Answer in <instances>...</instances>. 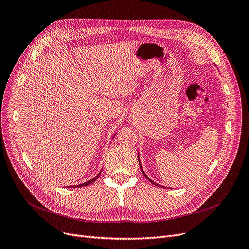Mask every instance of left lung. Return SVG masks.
<instances>
[{"label": "left lung", "mask_w": 249, "mask_h": 249, "mask_svg": "<svg viewBox=\"0 0 249 249\" xmlns=\"http://www.w3.org/2000/svg\"><path fill=\"white\" fill-rule=\"evenodd\" d=\"M137 159H139V162H140V167H141V169H142V172L143 173V176H144V177H145L146 178H148V179H149V180H150V181H151V182L153 183V185H155V186H157V187H160V186L158 185V183H156V182H154L153 180H151V179H150V178H148V176H146V174L144 173V171H143V169H142V164H141V160H140V157H139V155H137Z\"/></svg>", "instance_id": "obj_1"}]
</instances>
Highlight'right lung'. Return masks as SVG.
<instances>
[{"mask_svg": "<svg viewBox=\"0 0 249 249\" xmlns=\"http://www.w3.org/2000/svg\"><path fill=\"white\" fill-rule=\"evenodd\" d=\"M115 136V135H114ZM101 172V171H100ZM100 172L97 174V176L94 178H92V179H90V180H88V181H86V182H84V183H81V185H77V186H71V187H75V188H79V187H85V186H89V185H91L92 182L93 181H95L96 179H97V178L99 177V174H100Z\"/></svg>", "mask_w": 249, "mask_h": 249, "instance_id": "1", "label": "right lung"}]
</instances>
